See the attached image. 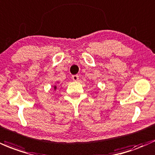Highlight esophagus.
<instances>
[{"label": "esophagus", "mask_w": 155, "mask_h": 155, "mask_svg": "<svg viewBox=\"0 0 155 155\" xmlns=\"http://www.w3.org/2000/svg\"><path fill=\"white\" fill-rule=\"evenodd\" d=\"M72 79L75 81H78V80H79V76H78V75H73Z\"/></svg>", "instance_id": "obj_1"}]
</instances>
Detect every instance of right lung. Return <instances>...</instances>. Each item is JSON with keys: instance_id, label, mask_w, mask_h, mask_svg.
<instances>
[{"instance_id": "add662e5", "label": "right lung", "mask_w": 155, "mask_h": 155, "mask_svg": "<svg viewBox=\"0 0 155 155\" xmlns=\"http://www.w3.org/2000/svg\"><path fill=\"white\" fill-rule=\"evenodd\" d=\"M57 86H56V85L54 86V90H57Z\"/></svg>"}]
</instances>
